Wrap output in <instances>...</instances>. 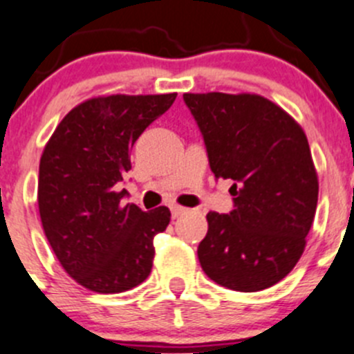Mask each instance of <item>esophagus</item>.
Wrapping results in <instances>:
<instances>
[{
  "label": "esophagus",
  "mask_w": 354,
  "mask_h": 354,
  "mask_svg": "<svg viewBox=\"0 0 354 354\" xmlns=\"http://www.w3.org/2000/svg\"><path fill=\"white\" fill-rule=\"evenodd\" d=\"M170 210H171V217L174 218H177V217H180L183 214H186V208L179 207V205H171Z\"/></svg>",
  "instance_id": "1"
}]
</instances>
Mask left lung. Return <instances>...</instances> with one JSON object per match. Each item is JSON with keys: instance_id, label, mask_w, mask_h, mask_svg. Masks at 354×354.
Returning <instances> with one entry per match:
<instances>
[{"instance_id": "1", "label": "left lung", "mask_w": 354, "mask_h": 354, "mask_svg": "<svg viewBox=\"0 0 354 354\" xmlns=\"http://www.w3.org/2000/svg\"><path fill=\"white\" fill-rule=\"evenodd\" d=\"M215 179L233 183V210L210 212L198 247L205 274L221 287L257 292L294 269L318 203L308 139L261 95L184 93Z\"/></svg>"}]
</instances>
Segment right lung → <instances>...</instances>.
I'll return each mask as SVG.
<instances>
[{"instance_id":"add662e5","label":"right lung","mask_w":354,"mask_h":354,"mask_svg":"<svg viewBox=\"0 0 354 354\" xmlns=\"http://www.w3.org/2000/svg\"><path fill=\"white\" fill-rule=\"evenodd\" d=\"M177 93L97 97L66 114L39 161L38 207L46 240L71 278L99 294L142 283L153 268V240L170 210L123 205L130 151Z\"/></svg>"}]
</instances>
